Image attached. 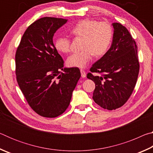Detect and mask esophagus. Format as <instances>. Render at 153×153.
<instances>
[{
    "instance_id": "esophagus-1",
    "label": "esophagus",
    "mask_w": 153,
    "mask_h": 153,
    "mask_svg": "<svg viewBox=\"0 0 153 153\" xmlns=\"http://www.w3.org/2000/svg\"><path fill=\"white\" fill-rule=\"evenodd\" d=\"M80 72H81V76L82 77H86V73L84 69H81L80 70Z\"/></svg>"
}]
</instances>
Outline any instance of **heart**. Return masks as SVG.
<instances>
[{"instance_id":"obj_1","label":"heart","mask_w":153,"mask_h":153,"mask_svg":"<svg viewBox=\"0 0 153 153\" xmlns=\"http://www.w3.org/2000/svg\"><path fill=\"white\" fill-rule=\"evenodd\" d=\"M71 33L77 37L84 38L81 52L73 53L67 59V65L84 68L92 56H100L107 53L113 39V28L108 23L94 19H83L72 27ZM55 48L61 53L70 51L71 40L66 36H59L54 42Z\"/></svg>"}]
</instances>
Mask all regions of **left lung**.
I'll use <instances>...</instances> for the list:
<instances>
[{
	"label": "left lung",
	"mask_w": 153,
	"mask_h": 153,
	"mask_svg": "<svg viewBox=\"0 0 153 153\" xmlns=\"http://www.w3.org/2000/svg\"><path fill=\"white\" fill-rule=\"evenodd\" d=\"M110 48L87 74L95 83L92 98L100 107L115 110L128 101L136 86L139 73L138 48L129 31L120 23H113ZM92 73H102L101 76Z\"/></svg>",
	"instance_id": "obj_1"
}]
</instances>
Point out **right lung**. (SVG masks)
Instances as JSON below:
<instances>
[{"instance_id":"obj_1","label":"right lung","mask_w":153,"mask_h":153,"mask_svg":"<svg viewBox=\"0 0 153 153\" xmlns=\"http://www.w3.org/2000/svg\"><path fill=\"white\" fill-rule=\"evenodd\" d=\"M67 22L49 17L36 20L25 30L15 55L18 85L30 107L45 117L65 111L81 76L77 67H64L53 44L56 31Z\"/></svg>"}]
</instances>
